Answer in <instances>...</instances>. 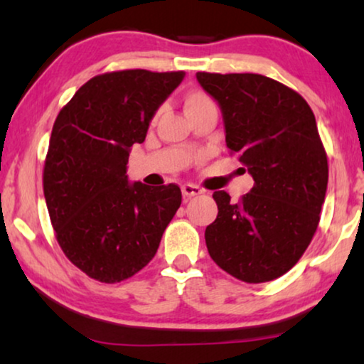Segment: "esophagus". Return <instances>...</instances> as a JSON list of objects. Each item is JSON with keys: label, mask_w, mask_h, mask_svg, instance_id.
Masks as SVG:
<instances>
[{"label": "esophagus", "mask_w": 364, "mask_h": 364, "mask_svg": "<svg viewBox=\"0 0 364 364\" xmlns=\"http://www.w3.org/2000/svg\"><path fill=\"white\" fill-rule=\"evenodd\" d=\"M181 191H183L184 199H189V198H193V196L203 194V189H200L199 186H196V184H183Z\"/></svg>", "instance_id": "34e87169"}]
</instances>
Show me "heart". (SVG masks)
Wrapping results in <instances>:
<instances>
[{
	"instance_id": "obj_1",
	"label": "heart",
	"mask_w": 364,
	"mask_h": 364,
	"mask_svg": "<svg viewBox=\"0 0 364 364\" xmlns=\"http://www.w3.org/2000/svg\"><path fill=\"white\" fill-rule=\"evenodd\" d=\"M213 105L209 95L203 94V92H189V94L184 97V112L186 114L198 112V109Z\"/></svg>"
}]
</instances>
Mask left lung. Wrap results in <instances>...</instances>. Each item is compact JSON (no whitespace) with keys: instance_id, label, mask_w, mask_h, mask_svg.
Wrapping results in <instances>:
<instances>
[{"instance_id":"obj_1","label":"left lung","mask_w":364,"mask_h":364,"mask_svg":"<svg viewBox=\"0 0 364 364\" xmlns=\"http://www.w3.org/2000/svg\"><path fill=\"white\" fill-rule=\"evenodd\" d=\"M222 109L225 142L255 180L238 203L213 193L218 215L205 245L218 267L247 284L279 279L319 225L328 166L313 109L298 92L261 74L198 73Z\"/></svg>"}]
</instances>
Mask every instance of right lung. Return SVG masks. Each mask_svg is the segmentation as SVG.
Masks as SVG:
<instances>
[{
    "label": "right lung",
    "instance_id": "add662e5",
    "mask_svg": "<svg viewBox=\"0 0 364 364\" xmlns=\"http://www.w3.org/2000/svg\"><path fill=\"white\" fill-rule=\"evenodd\" d=\"M183 71H114L92 77L56 117L43 168V194L63 252L76 267L117 284L152 261L181 204L176 184L129 183L132 144Z\"/></svg>",
    "mask_w": 364,
    "mask_h": 364
}]
</instances>
